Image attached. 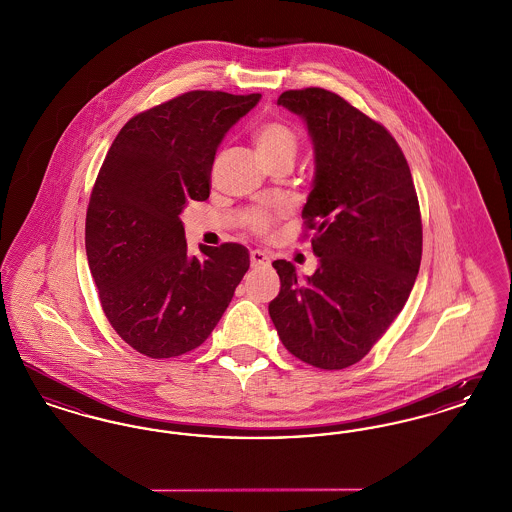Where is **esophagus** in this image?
<instances>
[{"label": "esophagus", "instance_id": "1", "mask_svg": "<svg viewBox=\"0 0 512 512\" xmlns=\"http://www.w3.org/2000/svg\"><path fill=\"white\" fill-rule=\"evenodd\" d=\"M249 259H251V267L253 268L268 267L270 265V257H268L267 253L259 251V249L251 251Z\"/></svg>", "mask_w": 512, "mask_h": 512}]
</instances>
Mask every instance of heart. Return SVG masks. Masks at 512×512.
Wrapping results in <instances>:
<instances>
[{"label":"heart","instance_id":"b5f03b06","mask_svg":"<svg viewBox=\"0 0 512 512\" xmlns=\"http://www.w3.org/2000/svg\"><path fill=\"white\" fill-rule=\"evenodd\" d=\"M253 142L263 161H270L276 157H292L297 151V134L292 126L282 121H267L259 124L253 130ZM270 219L257 215L251 220L255 230H265Z\"/></svg>","mask_w":512,"mask_h":512}]
</instances>
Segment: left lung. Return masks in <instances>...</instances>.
Instances as JSON below:
<instances>
[{
  "instance_id": "obj_1",
  "label": "left lung",
  "mask_w": 512,
  "mask_h": 512,
  "mask_svg": "<svg viewBox=\"0 0 512 512\" xmlns=\"http://www.w3.org/2000/svg\"><path fill=\"white\" fill-rule=\"evenodd\" d=\"M278 105L301 117L315 178L303 207L318 267L305 280L274 261L268 303L278 336L303 363H359L405 307L422 257V222L407 159L390 132L334 92L290 90Z\"/></svg>"
}]
</instances>
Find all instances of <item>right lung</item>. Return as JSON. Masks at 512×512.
<instances>
[{
  "label": "right lung",
  "mask_w": 512,
  "mask_h": 512,
  "mask_svg": "<svg viewBox=\"0 0 512 512\" xmlns=\"http://www.w3.org/2000/svg\"><path fill=\"white\" fill-rule=\"evenodd\" d=\"M261 94L195 90L126 122L99 169L86 213V255L103 313L151 359L209 338L249 268L244 245L188 253L180 213L209 197L226 132Z\"/></svg>",
  "instance_id": "add662e5"
}]
</instances>
